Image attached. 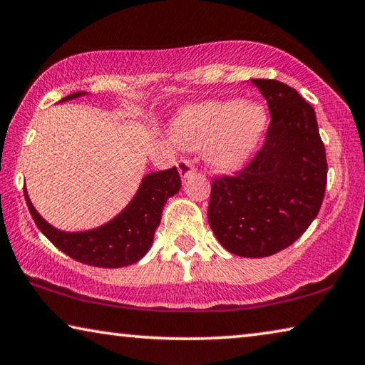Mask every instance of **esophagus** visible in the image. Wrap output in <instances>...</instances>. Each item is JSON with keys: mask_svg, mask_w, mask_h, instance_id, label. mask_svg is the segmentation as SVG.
I'll return each instance as SVG.
<instances>
[{"mask_svg": "<svg viewBox=\"0 0 365 365\" xmlns=\"http://www.w3.org/2000/svg\"><path fill=\"white\" fill-rule=\"evenodd\" d=\"M177 169H178V173H180V175L185 178V177H188L192 172H195V165L187 159H180L177 162Z\"/></svg>", "mask_w": 365, "mask_h": 365, "instance_id": "obj_1", "label": "esophagus"}]
</instances>
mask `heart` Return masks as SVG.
<instances>
[{
  "instance_id": "heart-1",
  "label": "heart",
  "mask_w": 365,
  "mask_h": 365,
  "mask_svg": "<svg viewBox=\"0 0 365 365\" xmlns=\"http://www.w3.org/2000/svg\"><path fill=\"white\" fill-rule=\"evenodd\" d=\"M266 112L252 101H207L182 110L173 121V138L192 149H205L207 164L219 170L244 165L262 141Z\"/></svg>"
}]
</instances>
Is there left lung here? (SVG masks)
<instances>
[{
	"label": "left lung",
	"instance_id": "1",
	"mask_svg": "<svg viewBox=\"0 0 365 365\" xmlns=\"http://www.w3.org/2000/svg\"><path fill=\"white\" fill-rule=\"evenodd\" d=\"M268 102L266 140L244 169L212 178L207 221L225 250L263 258L292 245L320 211L327 154L315 110L276 79H252Z\"/></svg>",
	"mask_w": 365,
	"mask_h": 365
}]
</instances>
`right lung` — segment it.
<instances>
[{"label":"right lung","mask_w":365,"mask_h":365,"mask_svg":"<svg viewBox=\"0 0 365 365\" xmlns=\"http://www.w3.org/2000/svg\"><path fill=\"white\" fill-rule=\"evenodd\" d=\"M86 92H74L63 101L76 99ZM182 187L177 167L153 172L143 178L140 190L130 205L112 221L86 232H63L42 219L29 200L26 203L34 221L47 239L63 253L76 262L99 268H120L136 263L153 245L154 232L160 224V214L165 201L178 193Z\"/></svg>","instance_id":"1"}]
</instances>
